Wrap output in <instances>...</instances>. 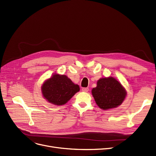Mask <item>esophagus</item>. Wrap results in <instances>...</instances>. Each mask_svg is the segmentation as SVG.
<instances>
[{
  "label": "esophagus",
  "mask_w": 156,
  "mask_h": 156,
  "mask_svg": "<svg viewBox=\"0 0 156 156\" xmlns=\"http://www.w3.org/2000/svg\"><path fill=\"white\" fill-rule=\"evenodd\" d=\"M89 88H82V91L85 92H87L89 91Z\"/></svg>",
  "instance_id": "obj_1"
}]
</instances>
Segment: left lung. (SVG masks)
<instances>
[{"instance_id":"8db88e82","label":"left lung","mask_w":156,"mask_h":156,"mask_svg":"<svg viewBox=\"0 0 156 156\" xmlns=\"http://www.w3.org/2000/svg\"><path fill=\"white\" fill-rule=\"evenodd\" d=\"M92 94L97 105L103 110L117 108L124 101L127 92L122 84L113 77L101 78L93 88Z\"/></svg>"}]
</instances>
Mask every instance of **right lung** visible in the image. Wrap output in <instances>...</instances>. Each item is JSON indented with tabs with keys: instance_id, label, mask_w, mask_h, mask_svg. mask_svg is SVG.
<instances>
[{
	"instance_id": "add662e5",
	"label": "right lung",
	"mask_w": 156,
	"mask_h": 156,
	"mask_svg": "<svg viewBox=\"0 0 156 156\" xmlns=\"http://www.w3.org/2000/svg\"><path fill=\"white\" fill-rule=\"evenodd\" d=\"M79 91L78 85L74 84L67 76L57 73L45 80L41 86L43 98L57 106L65 105Z\"/></svg>"
}]
</instances>
